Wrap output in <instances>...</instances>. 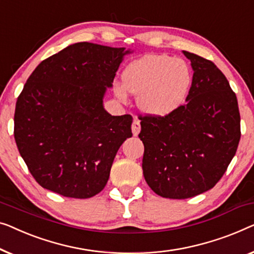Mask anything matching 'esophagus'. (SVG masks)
I'll list each match as a JSON object with an SVG mask.
<instances>
[{
	"label": "esophagus",
	"mask_w": 254,
	"mask_h": 254,
	"mask_svg": "<svg viewBox=\"0 0 254 254\" xmlns=\"http://www.w3.org/2000/svg\"><path fill=\"white\" fill-rule=\"evenodd\" d=\"M139 130H141V124H139L138 119H134L133 125H131V131H133L134 136H137Z\"/></svg>",
	"instance_id": "34e87169"
}]
</instances>
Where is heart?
I'll return each mask as SVG.
<instances>
[{"label": "heart", "mask_w": 254, "mask_h": 254, "mask_svg": "<svg viewBox=\"0 0 254 254\" xmlns=\"http://www.w3.org/2000/svg\"><path fill=\"white\" fill-rule=\"evenodd\" d=\"M192 83L189 65L181 58L167 55H146L127 66L123 84H115V93L121 101L128 94L137 95V106L143 113L164 117L178 110Z\"/></svg>", "instance_id": "b5f03b06"}]
</instances>
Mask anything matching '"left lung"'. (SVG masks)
Wrapping results in <instances>:
<instances>
[{"instance_id":"obj_1","label":"left lung","mask_w":254,"mask_h":254,"mask_svg":"<svg viewBox=\"0 0 254 254\" xmlns=\"http://www.w3.org/2000/svg\"><path fill=\"white\" fill-rule=\"evenodd\" d=\"M192 67L187 103L165 117H141L142 168L165 198L186 199L212 189L236 153L241 117L236 95L214 63L183 51Z\"/></svg>"}]
</instances>
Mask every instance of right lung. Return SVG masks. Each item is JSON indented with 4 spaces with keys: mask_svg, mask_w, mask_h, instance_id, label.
<instances>
[{
    "mask_svg": "<svg viewBox=\"0 0 254 254\" xmlns=\"http://www.w3.org/2000/svg\"><path fill=\"white\" fill-rule=\"evenodd\" d=\"M126 48L78 42L47 58L16 103L14 139L42 188L71 198L104 189L121 144L131 137L129 115L103 106Z\"/></svg>",
    "mask_w": 254,
    "mask_h": 254,
    "instance_id": "add662e5",
    "label": "right lung"
}]
</instances>
